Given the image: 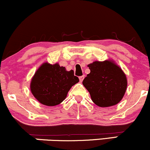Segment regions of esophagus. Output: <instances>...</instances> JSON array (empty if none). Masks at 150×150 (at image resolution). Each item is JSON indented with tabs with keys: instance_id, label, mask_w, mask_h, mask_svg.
Masks as SVG:
<instances>
[{
	"instance_id": "1",
	"label": "esophagus",
	"mask_w": 150,
	"mask_h": 150,
	"mask_svg": "<svg viewBox=\"0 0 150 150\" xmlns=\"http://www.w3.org/2000/svg\"><path fill=\"white\" fill-rule=\"evenodd\" d=\"M84 77L83 75H82V76H80V77H79V79H80V82H82V80H83V79H84Z\"/></svg>"
}]
</instances>
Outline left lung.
<instances>
[{
	"mask_svg": "<svg viewBox=\"0 0 150 150\" xmlns=\"http://www.w3.org/2000/svg\"><path fill=\"white\" fill-rule=\"evenodd\" d=\"M87 66L90 73L82 84L90 94L93 102L100 107H108L119 103L128 84L121 68L110 60L94 61Z\"/></svg>",
	"mask_w": 150,
	"mask_h": 150,
	"instance_id": "obj_1",
	"label": "left lung"
}]
</instances>
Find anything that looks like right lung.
I'll list each match as a JSON object with an SVG mask.
<instances>
[{
  "label": "right lung",
  "mask_w": 150,
  "mask_h": 150,
  "mask_svg": "<svg viewBox=\"0 0 150 150\" xmlns=\"http://www.w3.org/2000/svg\"><path fill=\"white\" fill-rule=\"evenodd\" d=\"M79 82L73 70L67 71L58 63H44L32 77L30 89L41 104L53 106L61 104L66 98L72 86Z\"/></svg>",
  "instance_id": "obj_1"
}]
</instances>
